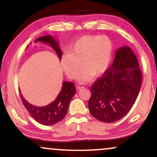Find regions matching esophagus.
Wrapping results in <instances>:
<instances>
[{
	"label": "esophagus",
	"instance_id": "1",
	"mask_svg": "<svg viewBox=\"0 0 157 157\" xmlns=\"http://www.w3.org/2000/svg\"><path fill=\"white\" fill-rule=\"evenodd\" d=\"M85 86H83V85H78V86H77V90H80L82 89H84Z\"/></svg>",
	"mask_w": 157,
	"mask_h": 157
}]
</instances>
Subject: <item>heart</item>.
I'll list each match as a JSON object with an SVG mask.
<instances>
[{"mask_svg": "<svg viewBox=\"0 0 157 157\" xmlns=\"http://www.w3.org/2000/svg\"><path fill=\"white\" fill-rule=\"evenodd\" d=\"M69 49L70 53H64L60 57L63 69L69 78L75 79L82 65L85 68L79 80L85 82L93 75L100 77L107 71L112 59L113 45L107 36L86 35L75 41Z\"/></svg>", "mask_w": 157, "mask_h": 157, "instance_id": "heart-1", "label": "heart"}]
</instances>
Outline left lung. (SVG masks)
Wrapping results in <instances>:
<instances>
[{"mask_svg": "<svg viewBox=\"0 0 157 157\" xmlns=\"http://www.w3.org/2000/svg\"><path fill=\"white\" fill-rule=\"evenodd\" d=\"M142 79L134 52L128 46L118 48L111 67L91 87L88 105L91 114L103 122L120 120L134 105Z\"/></svg>", "mask_w": 157, "mask_h": 157, "instance_id": "left-lung-1", "label": "left lung"}]
</instances>
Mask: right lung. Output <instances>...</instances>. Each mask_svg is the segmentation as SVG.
I'll list each match as a JSON object with an SVG mask.
<instances>
[{
    "mask_svg": "<svg viewBox=\"0 0 157 157\" xmlns=\"http://www.w3.org/2000/svg\"><path fill=\"white\" fill-rule=\"evenodd\" d=\"M35 42H41L49 45L57 52L60 59L62 52L59 47L58 43L52 36H42L36 40ZM75 94L76 89L75 84L71 82H63L62 89L55 101L46 106L37 107L32 105L23 98L21 94V97L25 108L36 121L44 125H52L61 121L66 117L70 102Z\"/></svg>",
    "mask_w": 157,
    "mask_h": 157,
    "instance_id": "1",
    "label": "right lung"
}]
</instances>
